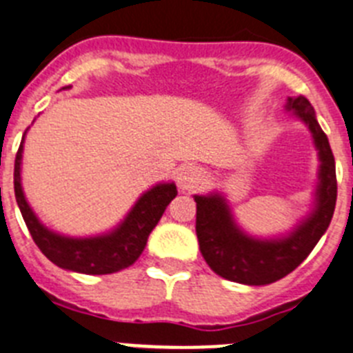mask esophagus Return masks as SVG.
<instances>
[{"mask_svg": "<svg viewBox=\"0 0 353 353\" xmlns=\"http://www.w3.org/2000/svg\"><path fill=\"white\" fill-rule=\"evenodd\" d=\"M203 180L202 168L194 164H182L176 170V183L182 191H193Z\"/></svg>", "mask_w": 353, "mask_h": 353, "instance_id": "obj_1", "label": "esophagus"}]
</instances>
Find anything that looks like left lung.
Returning a JSON list of instances; mask_svg holds the SVG:
<instances>
[{
	"instance_id": "1",
	"label": "left lung",
	"mask_w": 353,
	"mask_h": 353,
	"mask_svg": "<svg viewBox=\"0 0 353 353\" xmlns=\"http://www.w3.org/2000/svg\"><path fill=\"white\" fill-rule=\"evenodd\" d=\"M285 110L308 128L319 157L314 208L290 232L276 238L247 234L234 220L223 193L194 194L196 236L200 252L218 276L243 285H269L290 274L327 232L337 200L336 160L316 119L312 104L303 95L288 97Z\"/></svg>"
}]
</instances>
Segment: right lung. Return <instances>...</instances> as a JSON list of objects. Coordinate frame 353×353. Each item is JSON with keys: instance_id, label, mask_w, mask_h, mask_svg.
Instances as JSON below:
<instances>
[{"instance_id": "1", "label": "right lung", "mask_w": 353, "mask_h": 353, "mask_svg": "<svg viewBox=\"0 0 353 353\" xmlns=\"http://www.w3.org/2000/svg\"><path fill=\"white\" fill-rule=\"evenodd\" d=\"M25 135L14 164V193L23 220L41 252L61 269L81 274H112L135 263L148 243L150 232L155 229L165 208L176 196L174 182H160L142 193L124 220L112 231L86 238L59 234L41 222L23 193L21 159Z\"/></svg>"}]
</instances>
